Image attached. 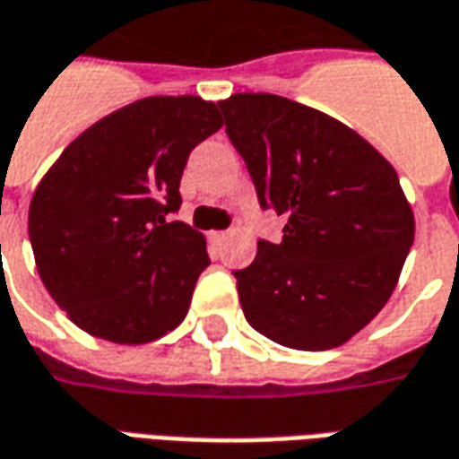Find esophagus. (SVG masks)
I'll use <instances>...</instances> for the list:
<instances>
[{"instance_id": "obj_1", "label": "esophagus", "mask_w": 459, "mask_h": 459, "mask_svg": "<svg viewBox=\"0 0 459 459\" xmlns=\"http://www.w3.org/2000/svg\"><path fill=\"white\" fill-rule=\"evenodd\" d=\"M208 238H211L213 246H221L223 240L229 238V233H226V230H211V233H208Z\"/></svg>"}]
</instances>
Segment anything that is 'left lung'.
Returning a JSON list of instances; mask_svg holds the SVG:
<instances>
[{
	"label": "left lung",
	"instance_id": "obj_1",
	"mask_svg": "<svg viewBox=\"0 0 459 459\" xmlns=\"http://www.w3.org/2000/svg\"><path fill=\"white\" fill-rule=\"evenodd\" d=\"M230 143L283 240L236 271L243 316L293 351L348 342L385 307L415 238L395 169L338 118L275 94L219 101Z\"/></svg>",
	"mask_w": 459,
	"mask_h": 459
}]
</instances>
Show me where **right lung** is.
I'll use <instances>...</instances> for the list:
<instances>
[{"label":"right lung","instance_id":"obj_1","mask_svg":"<svg viewBox=\"0 0 459 459\" xmlns=\"http://www.w3.org/2000/svg\"><path fill=\"white\" fill-rule=\"evenodd\" d=\"M221 126L201 96H146L51 163L29 204V240L41 283L76 328L143 345L186 318L206 238L169 213L181 206L188 153Z\"/></svg>","mask_w":459,"mask_h":459}]
</instances>
